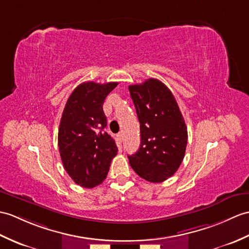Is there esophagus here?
I'll return each mask as SVG.
<instances>
[{
    "label": "esophagus",
    "instance_id": "1",
    "mask_svg": "<svg viewBox=\"0 0 249 249\" xmlns=\"http://www.w3.org/2000/svg\"><path fill=\"white\" fill-rule=\"evenodd\" d=\"M117 137L119 138L120 141H123V132H119Z\"/></svg>",
    "mask_w": 249,
    "mask_h": 249
}]
</instances>
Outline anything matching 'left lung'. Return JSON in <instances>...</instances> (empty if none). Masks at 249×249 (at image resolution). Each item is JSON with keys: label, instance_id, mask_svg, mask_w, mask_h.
<instances>
[{"label": "left lung", "instance_id": "1", "mask_svg": "<svg viewBox=\"0 0 249 249\" xmlns=\"http://www.w3.org/2000/svg\"><path fill=\"white\" fill-rule=\"evenodd\" d=\"M140 122L141 144L128 156L141 178L162 182L173 176L186 153L188 131L174 95L160 80L149 78L128 87Z\"/></svg>", "mask_w": 249, "mask_h": 249}]
</instances>
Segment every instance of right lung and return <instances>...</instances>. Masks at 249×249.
Instances as JSON below:
<instances>
[{
	"label": "right lung",
	"instance_id": "1",
	"mask_svg": "<svg viewBox=\"0 0 249 249\" xmlns=\"http://www.w3.org/2000/svg\"><path fill=\"white\" fill-rule=\"evenodd\" d=\"M118 83L80 84L68 98L58 130L63 167L75 183L94 188L106 178L118 153L113 138L105 131L103 110L106 96Z\"/></svg>",
	"mask_w": 249,
	"mask_h": 249
}]
</instances>
